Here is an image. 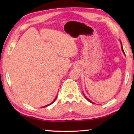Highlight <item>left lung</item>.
Wrapping results in <instances>:
<instances>
[{
  "label": "left lung",
  "mask_w": 134,
  "mask_h": 134,
  "mask_svg": "<svg viewBox=\"0 0 134 134\" xmlns=\"http://www.w3.org/2000/svg\"><path fill=\"white\" fill-rule=\"evenodd\" d=\"M120 42H121V49H122V52H123V53L124 54V55H125V53H124V51L123 47H122V42H121V41H120ZM83 94H84V93H83ZM84 96H85V98H86V99H87L88 101H89V102H91V103H94L93 102H92V101H91V100H89V99H88V98H87V97H86V96H85V94H84Z\"/></svg>",
  "instance_id": "1"
}]
</instances>
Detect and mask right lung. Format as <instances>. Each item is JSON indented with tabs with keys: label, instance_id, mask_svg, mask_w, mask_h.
Returning <instances> with one entry per match:
<instances>
[{
	"label": "right lung",
	"instance_id": "1",
	"mask_svg": "<svg viewBox=\"0 0 134 134\" xmlns=\"http://www.w3.org/2000/svg\"><path fill=\"white\" fill-rule=\"evenodd\" d=\"M57 96H56V97H55V99H54V100H53V102H51V103H49V104H48V105H46V106H42V108H45V107H47V106H49V105H51V104H52V103H53L54 102H55V100H56V99H57Z\"/></svg>",
	"mask_w": 134,
	"mask_h": 134
}]
</instances>
